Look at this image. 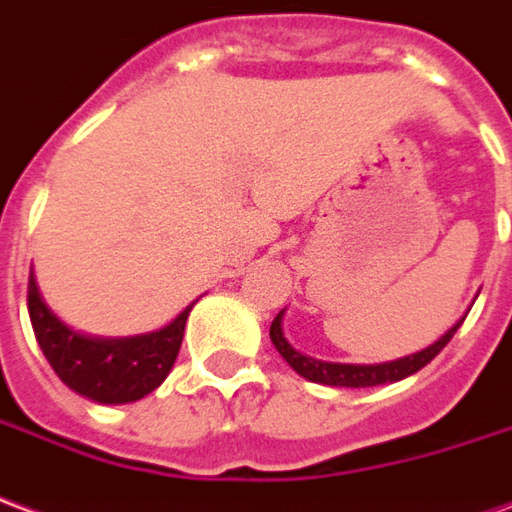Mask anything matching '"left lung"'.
Returning <instances> with one entry per match:
<instances>
[{
  "label": "left lung",
  "instance_id": "left-lung-1",
  "mask_svg": "<svg viewBox=\"0 0 512 512\" xmlns=\"http://www.w3.org/2000/svg\"><path fill=\"white\" fill-rule=\"evenodd\" d=\"M283 311L275 316V322L270 324V338L272 346L278 349L286 363L292 365L294 371L300 376H305L308 382L330 384V387H376V384H390L401 382L406 376L417 374L420 368L434 360L436 354L445 349L450 338L455 335V330L461 327V322H455L450 330H447L442 338L431 346H425L423 352L409 354V357H401V360H390V363L379 365H352V363H324V360H313L308 354H302L294 349L292 343L283 338Z\"/></svg>",
  "mask_w": 512,
  "mask_h": 512
}]
</instances>
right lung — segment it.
I'll list each match as a JSON object with an SVG mask.
<instances>
[{"mask_svg":"<svg viewBox=\"0 0 512 512\" xmlns=\"http://www.w3.org/2000/svg\"><path fill=\"white\" fill-rule=\"evenodd\" d=\"M26 305L40 349L70 390L98 404H130L152 393L169 376L196 302H190L163 330L133 338H89L70 330L40 297L35 272H29Z\"/></svg>","mask_w":512,"mask_h":512,"instance_id":"1","label":"right lung"}]
</instances>
